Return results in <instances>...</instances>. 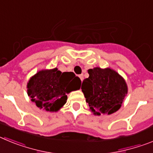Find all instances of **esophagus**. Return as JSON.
Segmentation results:
<instances>
[{"instance_id": "esophagus-1", "label": "esophagus", "mask_w": 153, "mask_h": 153, "mask_svg": "<svg viewBox=\"0 0 153 153\" xmlns=\"http://www.w3.org/2000/svg\"><path fill=\"white\" fill-rule=\"evenodd\" d=\"M79 77L80 78L81 81L83 80V74H80V75H79Z\"/></svg>"}]
</instances>
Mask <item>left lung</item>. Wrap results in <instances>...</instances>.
<instances>
[{
  "label": "left lung",
  "instance_id": "obj_1",
  "mask_svg": "<svg viewBox=\"0 0 153 153\" xmlns=\"http://www.w3.org/2000/svg\"><path fill=\"white\" fill-rule=\"evenodd\" d=\"M88 74L81 89L90 110L97 116L117 112L128 92L125 79L110 68L95 67Z\"/></svg>",
  "mask_w": 153,
  "mask_h": 153
}]
</instances>
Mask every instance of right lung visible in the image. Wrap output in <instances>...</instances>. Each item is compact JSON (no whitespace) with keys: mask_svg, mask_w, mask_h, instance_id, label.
<instances>
[{"mask_svg":"<svg viewBox=\"0 0 153 153\" xmlns=\"http://www.w3.org/2000/svg\"><path fill=\"white\" fill-rule=\"evenodd\" d=\"M81 80L73 72L57 68L40 70L29 79L27 94L40 109L56 112L67 100V94L80 89Z\"/></svg>","mask_w":153,"mask_h":153,"instance_id":"obj_1","label":"right lung"}]
</instances>
